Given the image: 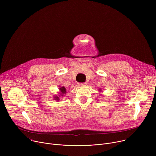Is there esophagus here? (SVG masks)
I'll return each instance as SVG.
<instances>
[{"label":"esophagus","instance_id":"34e87169","mask_svg":"<svg viewBox=\"0 0 156 156\" xmlns=\"http://www.w3.org/2000/svg\"><path fill=\"white\" fill-rule=\"evenodd\" d=\"M79 85L80 86H84L86 85V83H81L79 84Z\"/></svg>","mask_w":156,"mask_h":156}]
</instances>
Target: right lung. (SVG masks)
Returning <instances> with one entry per match:
<instances>
[{"label":"right lung","instance_id":"right-lung-1","mask_svg":"<svg viewBox=\"0 0 156 156\" xmlns=\"http://www.w3.org/2000/svg\"><path fill=\"white\" fill-rule=\"evenodd\" d=\"M66 88H65L64 86H62V87H59V91H60V93L61 96H63V94H66ZM54 99H55V101H58V100L60 99H59V97L57 96V95H55L54 97Z\"/></svg>","mask_w":156,"mask_h":156}]
</instances>
